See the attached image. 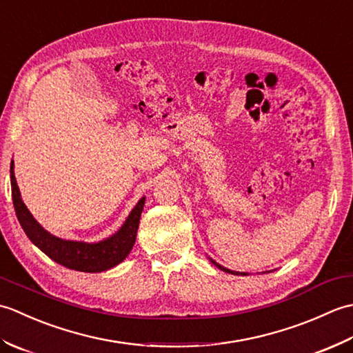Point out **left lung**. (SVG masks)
Listing matches in <instances>:
<instances>
[{"label":"left lung","instance_id":"8db88e82","mask_svg":"<svg viewBox=\"0 0 353 353\" xmlns=\"http://www.w3.org/2000/svg\"><path fill=\"white\" fill-rule=\"evenodd\" d=\"M211 262H212V264H214L215 267H219L220 270H223V272H226V273H230V274H241V276H245V273H239V272H232V270H229V268H226V267H221L220 264H216V262H215V261H212V259H211Z\"/></svg>","mask_w":353,"mask_h":353}]
</instances>
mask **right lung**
<instances>
[{
  "label": "right lung",
  "mask_w": 353,
  "mask_h": 353,
  "mask_svg": "<svg viewBox=\"0 0 353 353\" xmlns=\"http://www.w3.org/2000/svg\"><path fill=\"white\" fill-rule=\"evenodd\" d=\"M13 161L10 163V183H12V199L14 212L18 221L24 229L26 235L30 238L37 249H41L48 258L56 261L66 268L77 270L86 273H100L104 270L118 265L123 262L137 239V232L139 226V219L142 208L145 203V197H142L138 205L132 209L127 220L117 234L103 239L99 243H83V241H68V239L57 238L45 230L30 214L24 201L21 199L17 179L13 172Z\"/></svg>",
  "instance_id": "1"
}]
</instances>
